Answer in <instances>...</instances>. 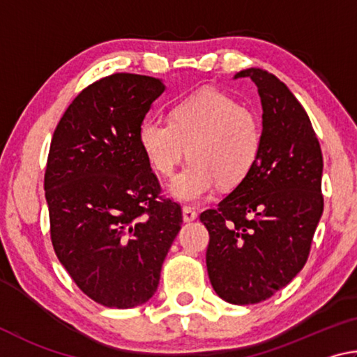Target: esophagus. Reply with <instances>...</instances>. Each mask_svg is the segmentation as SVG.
Masks as SVG:
<instances>
[{"mask_svg":"<svg viewBox=\"0 0 357 357\" xmlns=\"http://www.w3.org/2000/svg\"><path fill=\"white\" fill-rule=\"evenodd\" d=\"M183 219H184V222H193L197 219V213L192 208H184L183 209Z\"/></svg>","mask_w":357,"mask_h":357,"instance_id":"esophagus-1","label":"esophagus"}]
</instances>
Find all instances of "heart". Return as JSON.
Here are the masks:
<instances>
[{
    "mask_svg": "<svg viewBox=\"0 0 357 357\" xmlns=\"http://www.w3.org/2000/svg\"><path fill=\"white\" fill-rule=\"evenodd\" d=\"M138 140L151 167L170 176L187 155L192 160L174 176L168 193L183 203H198L217 184L234 187L255 167L263 143L258 114L231 96L202 88L172 108L170 121H143Z\"/></svg>",
    "mask_w": 357,
    "mask_h": 357,
    "instance_id": "heart-1",
    "label": "heart"
}]
</instances>
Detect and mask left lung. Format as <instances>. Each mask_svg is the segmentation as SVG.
<instances>
[{"mask_svg":"<svg viewBox=\"0 0 357 357\" xmlns=\"http://www.w3.org/2000/svg\"><path fill=\"white\" fill-rule=\"evenodd\" d=\"M263 108L255 167L231 193L200 215L209 231L211 285L229 304H257L287 287L309 258L323 214V154L309 114L288 86L250 68Z\"/></svg>","mask_w":357,"mask_h":357,"instance_id":"left-lung-1","label":"left lung"}]
</instances>
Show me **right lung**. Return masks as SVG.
Segmentation results:
<instances>
[{"label": "right lung", "instance_id": "add662e5", "mask_svg": "<svg viewBox=\"0 0 357 357\" xmlns=\"http://www.w3.org/2000/svg\"><path fill=\"white\" fill-rule=\"evenodd\" d=\"M160 78L113 74L72 100L52 138L44 179L52 244L77 287L113 309L153 298L183 223L138 140Z\"/></svg>", "mask_w": 357, "mask_h": 357}]
</instances>
